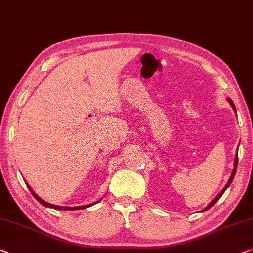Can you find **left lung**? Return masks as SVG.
Instances as JSON below:
<instances>
[{
	"instance_id": "obj_1",
	"label": "left lung",
	"mask_w": 253,
	"mask_h": 253,
	"mask_svg": "<svg viewBox=\"0 0 253 253\" xmlns=\"http://www.w3.org/2000/svg\"><path fill=\"white\" fill-rule=\"evenodd\" d=\"M228 101H229V104L230 105H232V107H233V109H234V111H235L236 112V108H235V106H234V102L232 101V99H228ZM237 161H239V160H237V153H236V157H235V162H234V167H235V168H234V170H233V173H232V175H230V178H229V180H228V182H227V185L225 186V188L224 189H222L221 190V192H220V194H219V195L217 196V197H215V199L213 200V201H212V202L210 203V204H209V206L206 208V209H204V210L203 211H206V210H208V209H210L212 206H213V204L215 203V202H217V201L219 200V199H220V197H221V195H222V194H224L225 193V190L227 189V187H229V185L230 184H232V181H233V179H234V175H235V173H236V168H237Z\"/></svg>"
}]
</instances>
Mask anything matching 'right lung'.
<instances>
[{
	"label": "right lung",
	"mask_w": 253,
	"mask_h": 253,
	"mask_svg": "<svg viewBox=\"0 0 253 253\" xmlns=\"http://www.w3.org/2000/svg\"><path fill=\"white\" fill-rule=\"evenodd\" d=\"M27 187L29 188V190H31V193L33 194V196H34L35 199L38 200L40 203L43 204V206H44V207L53 208V209H57V210H80V209H84V208H87V207H91V206H92V204H89V206H83V207H59V206H54V204H50V203H47V202H45V201H43V200L41 199V197H39L38 195H36V194H35L34 192H33L32 188L29 187L28 185H27Z\"/></svg>",
	"instance_id": "add662e5"
}]
</instances>
